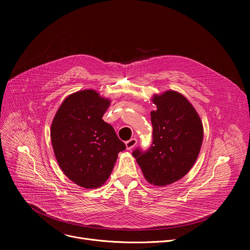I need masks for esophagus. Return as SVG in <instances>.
I'll return each instance as SVG.
<instances>
[{"label":"esophagus","mask_w":250,"mask_h":250,"mask_svg":"<svg viewBox=\"0 0 250 250\" xmlns=\"http://www.w3.org/2000/svg\"><path fill=\"white\" fill-rule=\"evenodd\" d=\"M136 144H137V139H136V138H130L129 140L125 141V146H126V149H128V150L132 149V148L136 146Z\"/></svg>","instance_id":"34e87169"}]
</instances>
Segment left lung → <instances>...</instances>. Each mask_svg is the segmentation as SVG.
Instances as JSON below:
<instances>
[{
    "mask_svg": "<svg viewBox=\"0 0 250 250\" xmlns=\"http://www.w3.org/2000/svg\"><path fill=\"white\" fill-rule=\"evenodd\" d=\"M156 110L150 113L152 145L132 155L146 179L165 186L184 177L196 162L203 142L202 121L190 102L180 93L167 91L154 95Z\"/></svg>",
    "mask_w": 250,
    "mask_h": 250,
    "instance_id": "8db88e82",
    "label": "left lung"
}]
</instances>
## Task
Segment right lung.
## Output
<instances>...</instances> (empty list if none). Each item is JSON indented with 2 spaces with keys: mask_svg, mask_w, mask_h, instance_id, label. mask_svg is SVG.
<instances>
[{
  "mask_svg": "<svg viewBox=\"0 0 250 250\" xmlns=\"http://www.w3.org/2000/svg\"><path fill=\"white\" fill-rule=\"evenodd\" d=\"M111 102L94 90L68 96L53 119L51 144L63 173L75 184L95 189L111 175L125 145L103 121Z\"/></svg>",
  "mask_w": 250,
  "mask_h": 250,
  "instance_id": "right-lung-1",
  "label": "right lung"
}]
</instances>
